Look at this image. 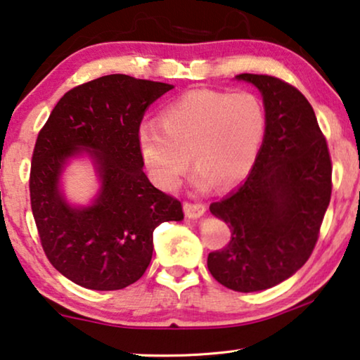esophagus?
<instances>
[{
    "label": "esophagus",
    "mask_w": 360,
    "mask_h": 360,
    "mask_svg": "<svg viewBox=\"0 0 360 360\" xmlns=\"http://www.w3.org/2000/svg\"><path fill=\"white\" fill-rule=\"evenodd\" d=\"M184 210H185L186 217L198 219L206 212V205L205 202H188L186 201L184 205Z\"/></svg>",
    "instance_id": "obj_1"
}]
</instances>
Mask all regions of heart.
Instances as JSON below:
<instances>
[{
    "instance_id": "b5f03b06",
    "label": "heart",
    "mask_w": 360,
    "mask_h": 360,
    "mask_svg": "<svg viewBox=\"0 0 360 360\" xmlns=\"http://www.w3.org/2000/svg\"><path fill=\"white\" fill-rule=\"evenodd\" d=\"M266 122V108L253 92L195 89L169 103L159 124L139 128V153L160 188L179 186L190 155L198 188H229L252 170Z\"/></svg>"
}]
</instances>
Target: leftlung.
<instances>
[{
    "label": "left lung",
    "instance_id": "1",
    "mask_svg": "<svg viewBox=\"0 0 360 360\" xmlns=\"http://www.w3.org/2000/svg\"><path fill=\"white\" fill-rule=\"evenodd\" d=\"M263 94L266 131L247 180L210 210L231 229L226 247L207 255L212 278L237 292L290 278L314 252L331 200L326 138L304 94L268 75H243Z\"/></svg>",
    "mask_w": 360,
    "mask_h": 360
}]
</instances>
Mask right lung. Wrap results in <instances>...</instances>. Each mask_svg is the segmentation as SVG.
<instances>
[{"instance_id": "obj_1", "label": "right lung", "mask_w": 360, "mask_h": 360, "mask_svg": "<svg viewBox=\"0 0 360 360\" xmlns=\"http://www.w3.org/2000/svg\"><path fill=\"white\" fill-rule=\"evenodd\" d=\"M170 89L127 75L97 77L68 91L39 131L30 207L49 262L77 285L118 290L136 283L153 258L154 229L184 219L181 202L143 172L138 146L146 108ZM81 147L96 159L103 190L92 207L75 210L58 180Z\"/></svg>"}]
</instances>
